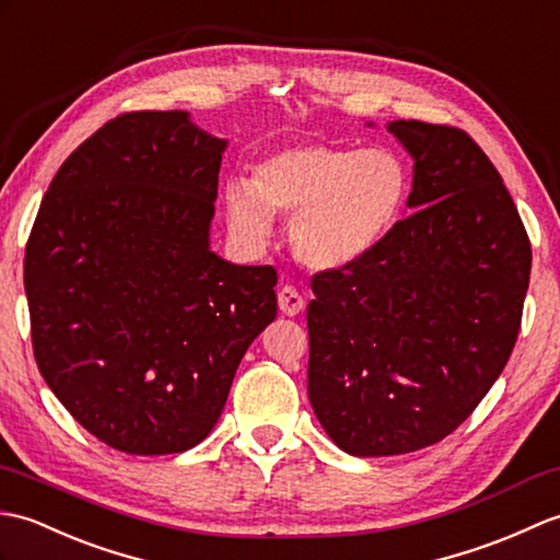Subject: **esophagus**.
Instances as JSON below:
<instances>
[{"label":"esophagus","mask_w":560,"mask_h":560,"mask_svg":"<svg viewBox=\"0 0 560 560\" xmlns=\"http://www.w3.org/2000/svg\"><path fill=\"white\" fill-rule=\"evenodd\" d=\"M278 304L284 316H296L304 308V296L294 288H290V284H284V288L278 292Z\"/></svg>","instance_id":"esophagus-1"}]
</instances>
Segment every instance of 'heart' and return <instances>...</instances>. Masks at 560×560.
Returning <instances> with one entry per match:
<instances>
[{"mask_svg":"<svg viewBox=\"0 0 560 560\" xmlns=\"http://www.w3.org/2000/svg\"><path fill=\"white\" fill-rule=\"evenodd\" d=\"M407 194V165L390 148L300 143L260 160L252 182H228L225 215L252 248L270 242L272 215H288L294 256L314 270H342L388 237Z\"/></svg>","mask_w":560,"mask_h":560,"instance_id":"b5f03b06","label":"heart"}]
</instances>
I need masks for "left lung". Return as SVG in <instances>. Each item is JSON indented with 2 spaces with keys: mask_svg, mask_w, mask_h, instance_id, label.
I'll use <instances>...</instances> for the list:
<instances>
[{
  "mask_svg": "<svg viewBox=\"0 0 560 560\" xmlns=\"http://www.w3.org/2000/svg\"><path fill=\"white\" fill-rule=\"evenodd\" d=\"M412 155L407 208L374 252L312 278L308 400L357 457L443 441L511 357L532 246L487 153L465 131L397 119Z\"/></svg>",
  "mask_w": 560,
  "mask_h": 560,
  "instance_id": "8db88e82",
  "label": "left lung"
}]
</instances>
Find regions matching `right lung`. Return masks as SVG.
<instances>
[{
	"mask_svg": "<svg viewBox=\"0 0 560 560\" xmlns=\"http://www.w3.org/2000/svg\"><path fill=\"white\" fill-rule=\"evenodd\" d=\"M225 148L189 112H127L65 160L37 210L23 264L35 362L115 451L201 443L278 316L276 268L210 248Z\"/></svg>",
	"mask_w": 560,
	"mask_h": 560,
	"instance_id": "1",
	"label": "right lung"
}]
</instances>
